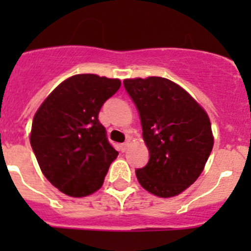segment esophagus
Instances as JSON below:
<instances>
[{
  "label": "esophagus",
  "instance_id": "obj_1",
  "mask_svg": "<svg viewBox=\"0 0 251 251\" xmlns=\"http://www.w3.org/2000/svg\"><path fill=\"white\" fill-rule=\"evenodd\" d=\"M128 147H129V142H124V143H122V145L119 146V150H121L122 152H126V151L128 150Z\"/></svg>",
  "mask_w": 251,
  "mask_h": 251
}]
</instances>
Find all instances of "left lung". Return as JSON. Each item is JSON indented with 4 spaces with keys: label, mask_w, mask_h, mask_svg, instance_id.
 <instances>
[{
    "label": "left lung",
    "mask_w": 251,
    "mask_h": 251,
    "mask_svg": "<svg viewBox=\"0 0 251 251\" xmlns=\"http://www.w3.org/2000/svg\"><path fill=\"white\" fill-rule=\"evenodd\" d=\"M124 88L141 117L150 161L136 171L138 182L158 197L179 195L199 178L214 147L207 113L166 77L126 79Z\"/></svg>",
    "instance_id": "obj_1"
}]
</instances>
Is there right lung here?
Wrapping results in <instances>:
<instances>
[{
  "instance_id": "add662e5",
  "label": "right lung",
  "mask_w": 251,
  "mask_h": 251,
  "mask_svg": "<svg viewBox=\"0 0 251 251\" xmlns=\"http://www.w3.org/2000/svg\"><path fill=\"white\" fill-rule=\"evenodd\" d=\"M119 79L95 74L70 76L40 105L30 143L44 176L63 194L84 197L98 191L118 152L98 119Z\"/></svg>"
}]
</instances>
